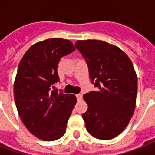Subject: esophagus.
Listing matches in <instances>:
<instances>
[{"instance_id": "1", "label": "esophagus", "mask_w": 155, "mask_h": 155, "mask_svg": "<svg viewBox=\"0 0 155 155\" xmlns=\"http://www.w3.org/2000/svg\"><path fill=\"white\" fill-rule=\"evenodd\" d=\"M76 97H77V99H78V101H80V100H81V99H82V94H76Z\"/></svg>"}]
</instances>
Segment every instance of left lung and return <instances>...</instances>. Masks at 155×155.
<instances>
[{"label":"left lung","instance_id":"1","mask_svg":"<svg viewBox=\"0 0 155 155\" xmlns=\"http://www.w3.org/2000/svg\"><path fill=\"white\" fill-rule=\"evenodd\" d=\"M75 47L98 89L83 95L88 104L82 114L86 129L95 138H114L126 128L135 110L137 78L133 63L118 47L101 40H78Z\"/></svg>","mask_w":155,"mask_h":155}]
</instances>
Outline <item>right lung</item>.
I'll return each mask as SVG.
<instances>
[{"instance_id": "right-lung-1", "label": "right lung", "mask_w": 155, "mask_h": 155, "mask_svg": "<svg viewBox=\"0 0 155 155\" xmlns=\"http://www.w3.org/2000/svg\"><path fill=\"white\" fill-rule=\"evenodd\" d=\"M75 51L64 39H48L32 45L19 63L14 81L18 112L26 129L44 141L61 138L77 99L74 94L55 89L60 81L57 64Z\"/></svg>"}]
</instances>
